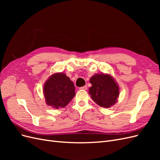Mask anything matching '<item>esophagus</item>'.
<instances>
[{
    "instance_id": "obj_1",
    "label": "esophagus",
    "mask_w": 160,
    "mask_h": 160,
    "mask_svg": "<svg viewBox=\"0 0 160 160\" xmlns=\"http://www.w3.org/2000/svg\"><path fill=\"white\" fill-rule=\"evenodd\" d=\"M81 90H87V89H88V86H87V85H85V86H83V87H82V88H79Z\"/></svg>"
}]
</instances>
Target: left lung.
<instances>
[{"label": "left lung", "instance_id": "1", "mask_svg": "<svg viewBox=\"0 0 160 160\" xmlns=\"http://www.w3.org/2000/svg\"><path fill=\"white\" fill-rule=\"evenodd\" d=\"M89 93L95 103L102 108H109L117 102L119 94L118 85L108 74H96L91 77Z\"/></svg>", "mask_w": 160, "mask_h": 160}]
</instances>
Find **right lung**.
I'll return each instance as SVG.
<instances>
[{"label": "right lung", "mask_w": 160, "mask_h": 160, "mask_svg": "<svg viewBox=\"0 0 160 160\" xmlns=\"http://www.w3.org/2000/svg\"><path fill=\"white\" fill-rule=\"evenodd\" d=\"M75 88L69 77L63 72L52 75L43 88L46 103L52 108H64L75 95Z\"/></svg>", "instance_id": "right-lung-1"}]
</instances>
